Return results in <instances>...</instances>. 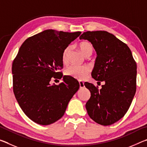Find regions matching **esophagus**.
<instances>
[{
	"instance_id": "1",
	"label": "esophagus",
	"mask_w": 147,
	"mask_h": 147,
	"mask_svg": "<svg viewBox=\"0 0 147 147\" xmlns=\"http://www.w3.org/2000/svg\"><path fill=\"white\" fill-rule=\"evenodd\" d=\"M79 85H80V88H84V83L82 81H79Z\"/></svg>"
}]
</instances>
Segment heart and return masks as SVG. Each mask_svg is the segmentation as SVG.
<instances>
[{"instance_id":"1","label":"heart","mask_w":147,"mask_h":147,"mask_svg":"<svg viewBox=\"0 0 147 147\" xmlns=\"http://www.w3.org/2000/svg\"><path fill=\"white\" fill-rule=\"evenodd\" d=\"M79 49L82 53L86 57H88L91 55L93 53V45L88 41H82L78 44ZM69 51V47H66L63 51V54H62V61L63 63L67 62V54ZM90 72V69L86 66H78V65H71L66 69L65 75L72 77L74 79L82 80L85 79Z\"/></svg>"}]
</instances>
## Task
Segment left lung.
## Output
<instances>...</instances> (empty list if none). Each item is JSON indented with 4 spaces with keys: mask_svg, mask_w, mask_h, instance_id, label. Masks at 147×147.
Wrapping results in <instances>:
<instances>
[{
    "mask_svg": "<svg viewBox=\"0 0 147 147\" xmlns=\"http://www.w3.org/2000/svg\"><path fill=\"white\" fill-rule=\"evenodd\" d=\"M96 52L91 76L104 82L102 88L84 84L91 92L86 104L90 118L103 126L111 125L127 112L136 91L137 65L127 45L106 31H88L80 36Z\"/></svg>",
    "mask_w": 147,
    "mask_h": 147,
    "instance_id": "1",
    "label": "left lung"
}]
</instances>
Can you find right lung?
Listing matches in <instances>:
<instances>
[{
    "mask_svg": "<svg viewBox=\"0 0 147 147\" xmlns=\"http://www.w3.org/2000/svg\"><path fill=\"white\" fill-rule=\"evenodd\" d=\"M46 30L26 39L12 64L13 90L28 118L49 125L64 115L69 102L78 90V82L63 77V82L51 85V78L61 79L62 54L80 35Z\"/></svg>",
    "mask_w": 147,
    "mask_h": 147,
    "instance_id": "add662e5",
    "label": "right lung"
}]
</instances>
